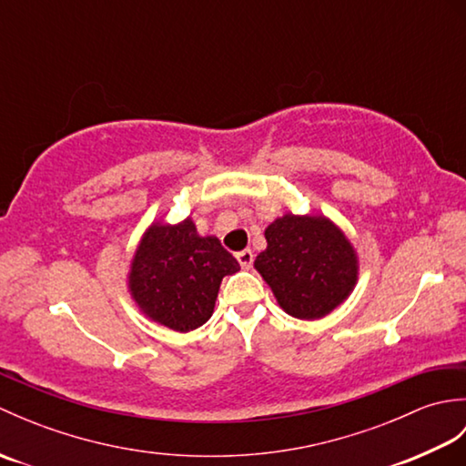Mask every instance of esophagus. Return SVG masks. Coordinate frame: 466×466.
<instances>
[{"label":"esophagus","instance_id":"34e87169","mask_svg":"<svg viewBox=\"0 0 466 466\" xmlns=\"http://www.w3.org/2000/svg\"><path fill=\"white\" fill-rule=\"evenodd\" d=\"M236 260L240 262L244 270H250L252 264H254V254H252V250H242V252L236 254Z\"/></svg>","mask_w":466,"mask_h":466}]
</instances>
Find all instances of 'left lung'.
<instances>
[{"mask_svg": "<svg viewBox=\"0 0 466 466\" xmlns=\"http://www.w3.org/2000/svg\"><path fill=\"white\" fill-rule=\"evenodd\" d=\"M268 248L254 266L276 300L290 316L322 319L356 284V256L350 242L322 216L286 214L266 228Z\"/></svg>", "mask_w": 466, "mask_h": 466, "instance_id": "obj_1", "label": "left lung"}]
</instances>
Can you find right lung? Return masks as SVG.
Instances as JSON below:
<instances>
[{"mask_svg":"<svg viewBox=\"0 0 466 466\" xmlns=\"http://www.w3.org/2000/svg\"><path fill=\"white\" fill-rule=\"evenodd\" d=\"M238 270L220 240L198 236L190 218L177 226L156 224L136 250L130 292L152 320L187 332L210 319L222 279Z\"/></svg>","mask_w":466,"mask_h":466,"instance_id":"add662e5","label":"right lung"}]
</instances>
